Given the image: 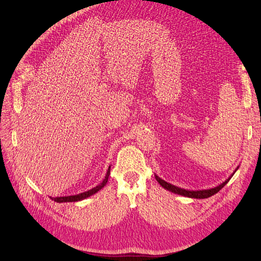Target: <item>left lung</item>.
I'll return each mask as SVG.
<instances>
[{
    "label": "left lung",
    "mask_w": 261,
    "mask_h": 261,
    "mask_svg": "<svg viewBox=\"0 0 261 261\" xmlns=\"http://www.w3.org/2000/svg\"><path fill=\"white\" fill-rule=\"evenodd\" d=\"M238 168H239V166L235 169L234 172L231 173V175L229 177H227V179L223 183H221L220 185H218V186H216L214 188L202 189V190H188V189H184V188H181V187L174 186V185H172L170 183H167L166 181L162 180L161 177L158 176L156 174H155V179H156V181L159 182V184L163 188H165V189L171 191V193H173L175 195H180V196H184V197H187V198H193V199H206V198H210V197L216 195L219 190H220L221 188H223L227 184V182L230 180V177L234 175V173L238 170Z\"/></svg>",
    "instance_id": "8db88e82"
}]
</instances>
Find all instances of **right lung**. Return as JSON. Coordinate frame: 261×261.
<instances>
[{"label":"right lung","mask_w":261,"mask_h":261,"mask_svg":"<svg viewBox=\"0 0 261 261\" xmlns=\"http://www.w3.org/2000/svg\"><path fill=\"white\" fill-rule=\"evenodd\" d=\"M110 170H111V166H109L108 168V171L106 173V176L105 179L102 180V182L100 184H98L97 186H95L94 188L88 190V191H85V193H81V194H78V195H74V196H67V197H56V198H51L55 202H58V203H63V202H77V201H81V200H85L89 197H91L92 195L96 194L97 191H99L101 188L105 187V185L107 184L108 182V179H109V175H110Z\"/></svg>","instance_id":"obj_1"}]
</instances>
